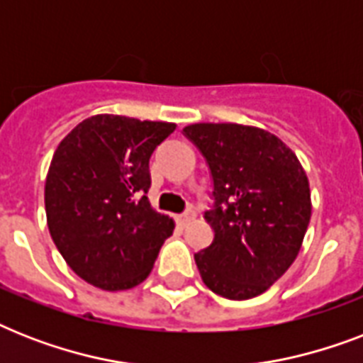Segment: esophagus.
<instances>
[{
    "label": "esophagus",
    "instance_id": "obj_1",
    "mask_svg": "<svg viewBox=\"0 0 363 363\" xmlns=\"http://www.w3.org/2000/svg\"><path fill=\"white\" fill-rule=\"evenodd\" d=\"M194 218H196V211H186V213H182V215L177 216V222L184 226V224H188V222H192Z\"/></svg>",
    "mask_w": 363,
    "mask_h": 363
}]
</instances>
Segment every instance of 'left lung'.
<instances>
[{
	"label": "left lung",
	"mask_w": 363,
	"mask_h": 363,
	"mask_svg": "<svg viewBox=\"0 0 363 363\" xmlns=\"http://www.w3.org/2000/svg\"><path fill=\"white\" fill-rule=\"evenodd\" d=\"M209 164L215 239L194 254L201 281L228 299H250L298 258L311 220L309 179L298 156L256 125L199 122L184 128Z\"/></svg>",
	"instance_id": "left-lung-1"
}]
</instances>
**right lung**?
Listing matches in <instances>:
<instances>
[{"mask_svg": "<svg viewBox=\"0 0 363 363\" xmlns=\"http://www.w3.org/2000/svg\"><path fill=\"white\" fill-rule=\"evenodd\" d=\"M173 122L96 115L56 148L45 182V211L65 264L107 292L141 284L175 222L156 213L148 160Z\"/></svg>", "mask_w": 363, "mask_h": 363, "instance_id": "1", "label": "right lung"}]
</instances>
